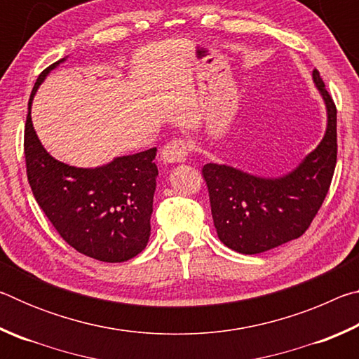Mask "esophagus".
I'll list each match as a JSON object with an SVG mask.
<instances>
[{"mask_svg":"<svg viewBox=\"0 0 359 359\" xmlns=\"http://www.w3.org/2000/svg\"><path fill=\"white\" fill-rule=\"evenodd\" d=\"M190 154V144L185 139H172L161 149V161L163 163H184Z\"/></svg>","mask_w":359,"mask_h":359,"instance_id":"esophagus-1","label":"esophagus"}]
</instances>
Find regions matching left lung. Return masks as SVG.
Segmentation results:
<instances>
[{"label": "left lung", "instance_id": "8db88e82", "mask_svg": "<svg viewBox=\"0 0 359 359\" xmlns=\"http://www.w3.org/2000/svg\"><path fill=\"white\" fill-rule=\"evenodd\" d=\"M313 81L327 109L323 141L293 172L261 179L224 165H204L210 210L224 245L245 255L297 239L311 226L330 190L337 161V109L320 72Z\"/></svg>", "mask_w": 359, "mask_h": 359}]
</instances>
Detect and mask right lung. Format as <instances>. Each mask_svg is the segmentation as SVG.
<instances>
[{"instance_id": "obj_1", "label": "right lung", "mask_w": 359, "mask_h": 359, "mask_svg": "<svg viewBox=\"0 0 359 359\" xmlns=\"http://www.w3.org/2000/svg\"><path fill=\"white\" fill-rule=\"evenodd\" d=\"M62 62L41 72L29 96L23 141L28 184L53 228L79 253L104 263L128 261L149 242L156 149L118 156L95 169L68 166L48 155L36 136L29 109L41 82Z\"/></svg>"}]
</instances>
